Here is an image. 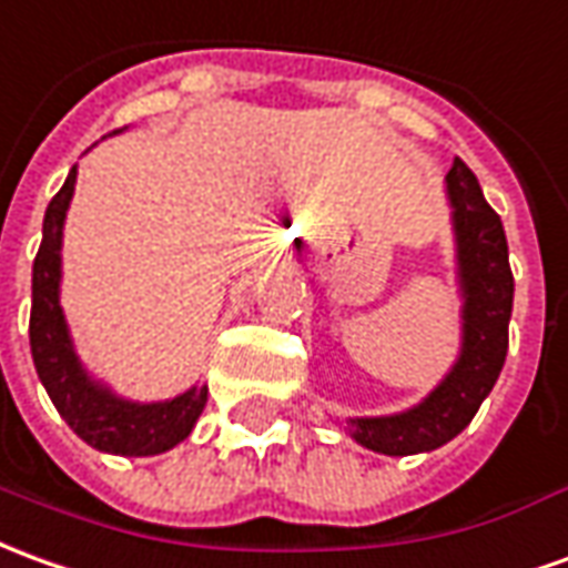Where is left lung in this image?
<instances>
[{"instance_id": "obj_1", "label": "left lung", "mask_w": 568, "mask_h": 568, "mask_svg": "<svg viewBox=\"0 0 568 568\" xmlns=\"http://www.w3.org/2000/svg\"><path fill=\"white\" fill-rule=\"evenodd\" d=\"M446 193L464 297L462 353L449 375L418 406L381 418H347L353 439L381 455H418L449 443L474 422L479 403L491 394L505 366L514 273L501 217L483 196L477 174L462 160L452 162Z\"/></svg>"}]
</instances>
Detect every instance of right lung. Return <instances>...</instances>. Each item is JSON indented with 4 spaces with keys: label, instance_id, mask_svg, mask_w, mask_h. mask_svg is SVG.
<instances>
[{
    "label": "right lung",
    "instance_id": "add662e5",
    "mask_svg": "<svg viewBox=\"0 0 568 568\" xmlns=\"http://www.w3.org/2000/svg\"><path fill=\"white\" fill-rule=\"evenodd\" d=\"M77 187V165L45 209L42 245L33 261V307H30V351L39 381L45 384L61 418L89 446L110 455H160L187 439L205 408L209 387H190L187 394L165 403H132L94 381L79 363L70 328L61 311V243L63 217Z\"/></svg>",
    "mask_w": 568,
    "mask_h": 568
}]
</instances>
